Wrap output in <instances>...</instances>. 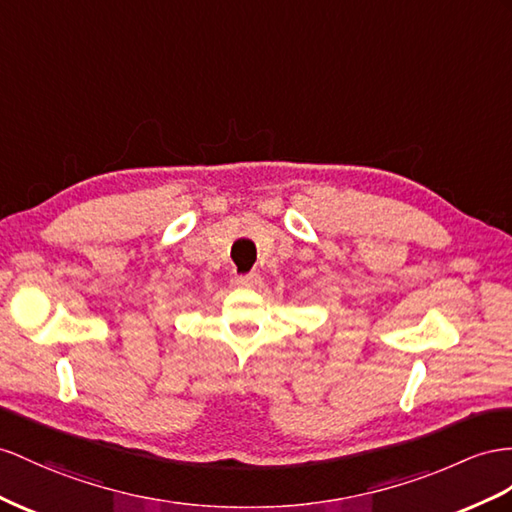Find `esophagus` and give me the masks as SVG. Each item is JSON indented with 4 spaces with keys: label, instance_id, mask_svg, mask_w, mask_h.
<instances>
[{
    "label": "esophagus",
    "instance_id": "obj_1",
    "mask_svg": "<svg viewBox=\"0 0 512 512\" xmlns=\"http://www.w3.org/2000/svg\"><path fill=\"white\" fill-rule=\"evenodd\" d=\"M235 283L242 285V287H251V285H257V283H261V277H259L257 272L238 274V277H235Z\"/></svg>",
    "mask_w": 512,
    "mask_h": 512
}]
</instances>
